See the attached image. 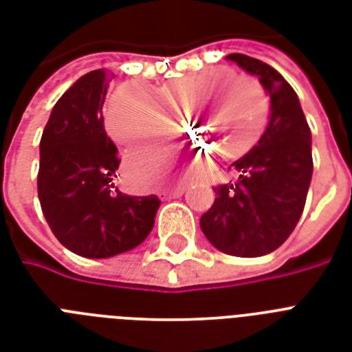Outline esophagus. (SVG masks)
Here are the masks:
<instances>
[{"mask_svg": "<svg viewBox=\"0 0 352 352\" xmlns=\"http://www.w3.org/2000/svg\"><path fill=\"white\" fill-rule=\"evenodd\" d=\"M182 193H184V188L177 186V188H171V190H160L159 197L162 199V201H168V199L181 197Z\"/></svg>", "mask_w": 352, "mask_h": 352, "instance_id": "34e87169", "label": "esophagus"}]
</instances>
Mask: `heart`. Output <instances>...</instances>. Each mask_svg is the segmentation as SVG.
Returning <instances> with one entry per match:
<instances>
[{
	"mask_svg": "<svg viewBox=\"0 0 352 352\" xmlns=\"http://www.w3.org/2000/svg\"><path fill=\"white\" fill-rule=\"evenodd\" d=\"M204 90L207 93L204 92ZM204 92L205 95L195 101ZM171 106L186 109V118L214 98L203 117V127L212 129L221 155L243 153L256 140L267 117V96L256 80L239 76L232 69L214 67L192 73L166 84L160 89ZM164 124V113L148 91L127 84L118 87L106 106L109 137L126 148L153 142ZM135 157H131V162ZM151 173L148 159H137Z\"/></svg>",
	"mask_w": 352,
	"mask_h": 352,
	"instance_id": "b5f03b06",
	"label": "heart"
}]
</instances>
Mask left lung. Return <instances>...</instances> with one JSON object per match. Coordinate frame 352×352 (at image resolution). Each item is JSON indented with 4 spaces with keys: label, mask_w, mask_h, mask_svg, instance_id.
<instances>
[{
    "label": "left lung",
    "mask_w": 352,
    "mask_h": 352,
    "mask_svg": "<svg viewBox=\"0 0 352 352\" xmlns=\"http://www.w3.org/2000/svg\"><path fill=\"white\" fill-rule=\"evenodd\" d=\"M226 58L259 76L270 95V120L256 146L230 164L232 181L214 188L201 230L225 254L257 257L283 245L303 214L312 177L311 127L276 69L245 54Z\"/></svg>",
    "instance_id": "left-lung-1"
}]
</instances>
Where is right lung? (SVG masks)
Segmentation results:
<instances>
[{
  "label": "right lung",
  "instance_id": "add662e5",
  "mask_svg": "<svg viewBox=\"0 0 352 352\" xmlns=\"http://www.w3.org/2000/svg\"><path fill=\"white\" fill-rule=\"evenodd\" d=\"M106 91L104 69L76 80L52 107L40 140L38 197L47 225L65 248L93 259L140 245L160 206L157 195L131 197L113 184L120 159L104 129Z\"/></svg>",
  "mask_w": 352,
  "mask_h": 352
}]
</instances>
